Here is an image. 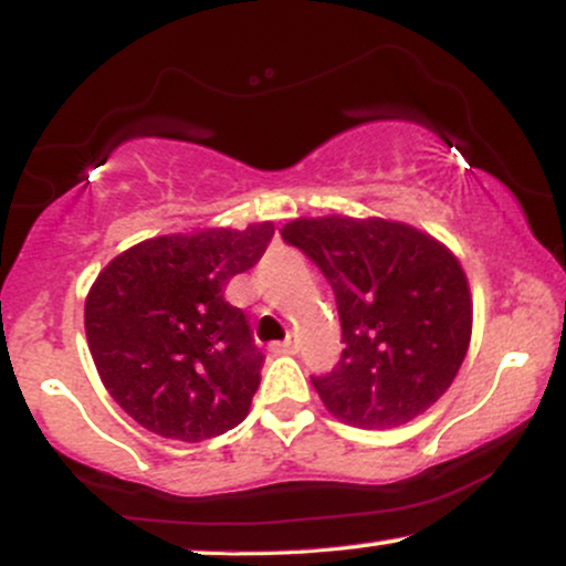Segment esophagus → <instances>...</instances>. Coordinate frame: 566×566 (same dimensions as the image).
I'll list each match as a JSON object with an SVG mask.
<instances>
[{"label": "esophagus", "instance_id": "esophagus-1", "mask_svg": "<svg viewBox=\"0 0 566 566\" xmlns=\"http://www.w3.org/2000/svg\"><path fill=\"white\" fill-rule=\"evenodd\" d=\"M271 350H276V354H295L297 350V337H287L284 343H276V346H271Z\"/></svg>", "mask_w": 566, "mask_h": 566}]
</instances>
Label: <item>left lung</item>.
<instances>
[{"mask_svg": "<svg viewBox=\"0 0 566 566\" xmlns=\"http://www.w3.org/2000/svg\"><path fill=\"white\" fill-rule=\"evenodd\" d=\"M335 290L343 354L311 378L329 415L396 428L433 407L465 359L473 297L458 255L428 231L388 218L322 216L282 226Z\"/></svg>", "mask_w": 566, "mask_h": 566, "instance_id": "8db88e82", "label": "left lung"}]
</instances>
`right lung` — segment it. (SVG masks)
I'll return each instance as SVG.
<instances>
[{"label": "right lung", "mask_w": 566, "mask_h": 566, "mask_svg": "<svg viewBox=\"0 0 566 566\" xmlns=\"http://www.w3.org/2000/svg\"><path fill=\"white\" fill-rule=\"evenodd\" d=\"M271 237V220L165 233L97 274L84 297L90 354L106 391L146 431L205 441L247 418L263 354L223 287L261 261Z\"/></svg>", "instance_id": "obj_1"}]
</instances>
